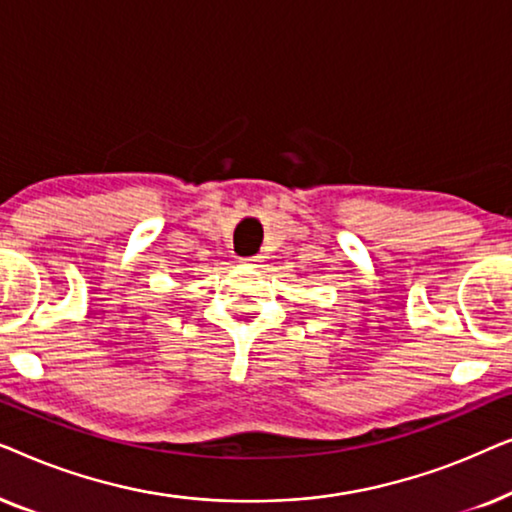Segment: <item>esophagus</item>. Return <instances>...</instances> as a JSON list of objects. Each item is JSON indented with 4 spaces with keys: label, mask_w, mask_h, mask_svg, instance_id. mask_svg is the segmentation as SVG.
<instances>
[{
    "label": "esophagus",
    "mask_w": 512,
    "mask_h": 512,
    "mask_svg": "<svg viewBox=\"0 0 512 512\" xmlns=\"http://www.w3.org/2000/svg\"><path fill=\"white\" fill-rule=\"evenodd\" d=\"M240 263L242 265H256V263H261V256H242Z\"/></svg>",
    "instance_id": "1"
}]
</instances>
